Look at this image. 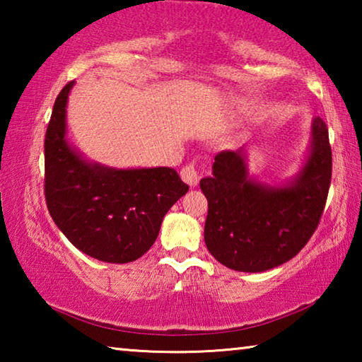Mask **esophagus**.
<instances>
[{"label": "esophagus", "instance_id": "esophagus-1", "mask_svg": "<svg viewBox=\"0 0 362 362\" xmlns=\"http://www.w3.org/2000/svg\"><path fill=\"white\" fill-rule=\"evenodd\" d=\"M180 177L189 187H194L196 183L199 182V173L194 164H187V166H183V169L180 170Z\"/></svg>", "mask_w": 362, "mask_h": 362}]
</instances>
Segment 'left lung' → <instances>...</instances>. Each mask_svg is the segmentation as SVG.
<instances>
[{
    "mask_svg": "<svg viewBox=\"0 0 362 362\" xmlns=\"http://www.w3.org/2000/svg\"><path fill=\"white\" fill-rule=\"evenodd\" d=\"M332 150L321 118L313 121L303 169L284 187L247 179L244 150L216 155L212 175L199 187L209 203L204 241L209 252L236 272L259 273L296 257L313 236L326 206Z\"/></svg>",
    "mask_w": 362,
    "mask_h": 362,
    "instance_id": "8db88e82",
    "label": "left lung"
}]
</instances>
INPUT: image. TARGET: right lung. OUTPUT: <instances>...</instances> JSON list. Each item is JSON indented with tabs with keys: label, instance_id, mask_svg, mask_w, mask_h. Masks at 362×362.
Listing matches in <instances>:
<instances>
[{
	"label": "right lung",
	"instance_id": "1",
	"mask_svg": "<svg viewBox=\"0 0 362 362\" xmlns=\"http://www.w3.org/2000/svg\"><path fill=\"white\" fill-rule=\"evenodd\" d=\"M73 81L54 103L45 139V196L59 230L81 252L108 263L137 260L188 185L170 168L113 169L84 161L65 139Z\"/></svg>",
	"mask_w": 362,
	"mask_h": 362
}]
</instances>
